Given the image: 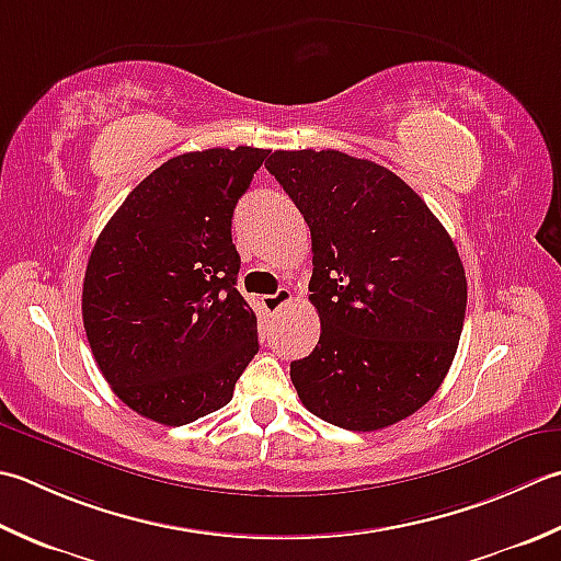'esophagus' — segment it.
Listing matches in <instances>:
<instances>
[{
  "instance_id": "obj_1",
  "label": "esophagus",
  "mask_w": 561,
  "mask_h": 561,
  "mask_svg": "<svg viewBox=\"0 0 561 561\" xmlns=\"http://www.w3.org/2000/svg\"><path fill=\"white\" fill-rule=\"evenodd\" d=\"M291 299H294V294L287 287H282V289H277L274 294L262 296V306H265V311L277 313L282 306H287Z\"/></svg>"
}]
</instances>
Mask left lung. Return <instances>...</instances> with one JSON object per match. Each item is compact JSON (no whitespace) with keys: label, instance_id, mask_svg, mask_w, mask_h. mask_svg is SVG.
<instances>
[{"label":"left lung","instance_id":"8db88e82","mask_svg":"<svg viewBox=\"0 0 561 561\" xmlns=\"http://www.w3.org/2000/svg\"><path fill=\"white\" fill-rule=\"evenodd\" d=\"M265 168L311 228L321 337L291 362L301 403L357 433L409 419L440 389L462 335L467 277L453 238L371 160L274 150Z\"/></svg>","mask_w":561,"mask_h":561}]
</instances>
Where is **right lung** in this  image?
I'll use <instances>...</instances> for the list:
<instances>
[{"label": "right lung", "mask_w": 561, "mask_h": 561, "mask_svg": "<svg viewBox=\"0 0 561 561\" xmlns=\"http://www.w3.org/2000/svg\"><path fill=\"white\" fill-rule=\"evenodd\" d=\"M267 156L238 146L162 162L96 238L82 284L87 340L116 397L150 421L186 425L224 409L257 355L230 221Z\"/></svg>", "instance_id": "obj_1"}]
</instances>
